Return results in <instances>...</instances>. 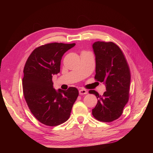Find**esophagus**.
Listing matches in <instances>:
<instances>
[{
  "instance_id": "34e87169",
  "label": "esophagus",
  "mask_w": 153,
  "mask_h": 153,
  "mask_svg": "<svg viewBox=\"0 0 153 153\" xmlns=\"http://www.w3.org/2000/svg\"><path fill=\"white\" fill-rule=\"evenodd\" d=\"M79 95H85V94L87 93V91L85 89H82L79 91Z\"/></svg>"
}]
</instances>
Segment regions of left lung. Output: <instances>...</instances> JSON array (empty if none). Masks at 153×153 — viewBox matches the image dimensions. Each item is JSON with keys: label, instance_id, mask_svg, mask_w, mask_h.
Listing matches in <instances>:
<instances>
[{"label": "left lung", "instance_id": "left-lung-1", "mask_svg": "<svg viewBox=\"0 0 153 153\" xmlns=\"http://www.w3.org/2000/svg\"><path fill=\"white\" fill-rule=\"evenodd\" d=\"M93 48L96 61L95 79L105 83L106 91L102 95L95 90L89 91L98 99L92 114L97 120L110 122L120 117L128 102L130 70L122 50L115 43L97 41Z\"/></svg>", "mask_w": 153, "mask_h": 153}]
</instances>
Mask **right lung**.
I'll return each mask as SVG.
<instances>
[{
	"label": "right lung",
	"instance_id": "add662e5",
	"mask_svg": "<svg viewBox=\"0 0 153 153\" xmlns=\"http://www.w3.org/2000/svg\"><path fill=\"white\" fill-rule=\"evenodd\" d=\"M76 44L48 43L33 50L25 64L22 79L24 98L31 112L41 123L56 126L70 118L79 95L76 87L53 88V76L60 72L64 54Z\"/></svg>",
	"mask_w": 153,
	"mask_h": 153
}]
</instances>
